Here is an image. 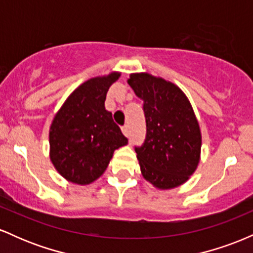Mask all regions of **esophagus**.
Here are the masks:
<instances>
[{
  "instance_id": "1",
  "label": "esophagus",
  "mask_w": 253,
  "mask_h": 253,
  "mask_svg": "<svg viewBox=\"0 0 253 253\" xmlns=\"http://www.w3.org/2000/svg\"><path fill=\"white\" fill-rule=\"evenodd\" d=\"M121 130H123V133L126 136H128L129 135V127H128V125H126V126H124L123 128H121Z\"/></svg>"
}]
</instances>
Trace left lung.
I'll list each match as a JSON object with an SVG mask.
<instances>
[{
  "label": "left lung",
  "instance_id": "1",
  "mask_svg": "<svg viewBox=\"0 0 253 253\" xmlns=\"http://www.w3.org/2000/svg\"><path fill=\"white\" fill-rule=\"evenodd\" d=\"M127 83L144 101L146 139L135 147L141 175L159 190L179 187L201 158V129L190 101L176 84L147 72L130 74Z\"/></svg>",
  "mask_w": 253,
  "mask_h": 253
}]
</instances>
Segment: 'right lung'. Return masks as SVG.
I'll return each mask as SVG.
<instances>
[{"instance_id": "obj_1", "label": "right lung", "mask_w": 253, "mask_h": 253, "mask_svg": "<svg viewBox=\"0 0 253 253\" xmlns=\"http://www.w3.org/2000/svg\"><path fill=\"white\" fill-rule=\"evenodd\" d=\"M121 72L92 77L69 95L50 127V159L68 182L88 185L100 178L114 151L128 140L104 108L109 86Z\"/></svg>"}]
</instances>
